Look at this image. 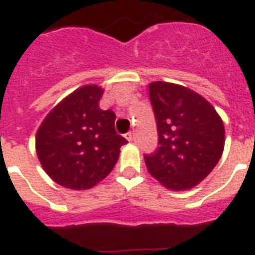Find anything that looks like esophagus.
<instances>
[{
  "label": "esophagus",
  "mask_w": 255,
  "mask_h": 255,
  "mask_svg": "<svg viewBox=\"0 0 255 255\" xmlns=\"http://www.w3.org/2000/svg\"><path fill=\"white\" fill-rule=\"evenodd\" d=\"M124 136H126V139H127L128 141H132V140H133V133H132L131 131L127 132V133H126V135H124Z\"/></svg>",
  "instance_id": "1"
}]
</instances>
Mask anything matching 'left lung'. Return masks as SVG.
<instances>
[{
  "instance_id": "left-lung-1",
  "label": "left lung",
  "mask_w": 255,
  "mask_h": 255,
  "mask_svg": "<svg viewBox=\"0 0 255 255\" xmlns=\"http://www.w3.org/2000/svg\"><path fill=\"white\" fill-rule=\"evenodd\" d=\"M149 100L157 127V148L144 155L149 173L165 188L197 185L221 159L225 129L213 106L189 88L153 82Z\"/></svg>"
}]
</instances>
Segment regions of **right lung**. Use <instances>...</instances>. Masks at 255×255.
Masks as SVG:
<instances>
[{
  "label": "right lung",
  "mask_w": 255,
  "mask_h": 255,
  "mask_svg": "<svg viewBox=\"0 0 255 255\" xmlns=\"http://www.w3.org/2000/svg\"><path fill=\"white\" fill-rule=\"evenodd\" d=\"M103 90L88 85L62 100L37 132L35 148L46 173L70 189H90L110 174L127 143L116 133L115 112L99 108Z\"/></svg>",
  "instance_id": "1"
}]
</instances>
